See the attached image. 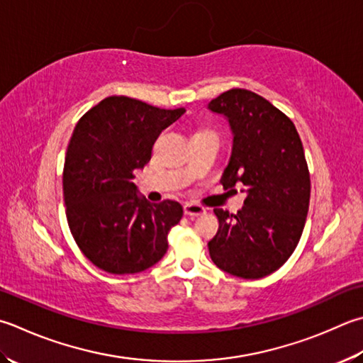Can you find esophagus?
Wrapping results in <instances>:
<instances>
[{
	"label": "esophagus",
	"instance_id": "1",
	"mask_svg": "<svg viewBox=\"0 0 363 363\" xmlns=\"http://www.w3.org/2000/svg\"><path fill=\"white\" fill-rule=\"evenodd\" d=\"M203 213H205V208L202 207V205L196 203V202L184 203V215H188L191 218H196V216L203 215Z\"/></svg>",
	"mask_w": 363,
	"mask_h": 363
}]
</instances>
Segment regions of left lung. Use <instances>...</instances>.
Listing matches in <instances>:
<instances>
[{
	"label": "left lung",
	"instance_id": "1",
	"mask_svg": "<svg viewBox=\"0 0 363 363\" xmlns=\"http://www.w3.org/2000/svg\"><path fill=\"white\" fill-rule=\"evenodd\" d=\"M232 133V152L221 183L243 184L235 215L215 208L220 221L208 242L211 261L230 275L257 279L278 270L296 250L310 205V172L294 123L259 94L234 88L211 99Z\"/></svg>",
	"mask_w": 363,
	"mask_h": 363
}]
</instances>
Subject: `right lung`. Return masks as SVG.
<instances>
[{"mask_svg": "<svg viewBox=\"0 0 363 363\" xmlns=\"http://www.w3.org/2000/svg\"><path fill=\"white\" fill-rule=\"evenodd\" d=\"M184 112L111 96L75 126L63 170L66 216L75 243L98 269L139 273L166 255L182 205L148 202L133 179L152 158L160 134Z\"/></svg>", "mask_w": 363, "mask_h": 363, "instance_id": "obj_1", "label": "right lung"}]
</instances>
